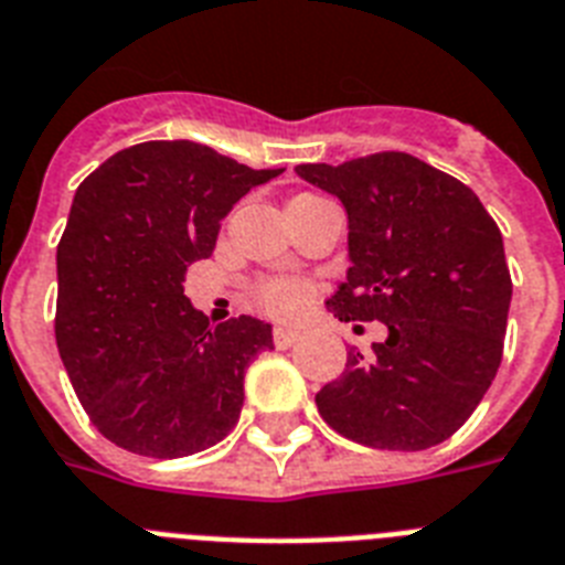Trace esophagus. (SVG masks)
Instances as JSON below:
<instances>
[{
	"instance_id": "34e87169",
	"label": "esophagus",
	"mask_w": 565,
	"mask_h": 565,
	"mask_svg": "<svg viewBox=\"0 0 565 565\" xmlns=\"http://www.w3.org/2000/svg\"><path fill=\"white\" fill-rule=\"evenodd\" d=\"M298 337H301V333H298L296 328H275L273 330L275 348H292L298 342Z\"/></svg>"
}]
</instances>
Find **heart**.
<instances>
[{
    "label": "heart",
    "instance_id": "obj_1",
    "mask_svg": "<svg viewBox=\"0 0 565 565\" xmlns=\"http://www.w3.org/2000/svg\"><path fill=\"white\" fill-rule=\"evenodd\" d=\"M310 301V287L298 278H267L255 287V305L278 319H292Z\"/></svg>",
    "mask_w": 565,
    "mask_h": 565
}]
</instances>
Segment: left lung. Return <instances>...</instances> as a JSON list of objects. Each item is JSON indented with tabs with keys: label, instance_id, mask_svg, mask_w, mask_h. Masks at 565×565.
Listing matches in <instances>:
<instances>
[{
	"label": "left lung",
	"instance_id": "obj_1",
	"mask_svg": "<svg viewBox=\"0 0 565 565\" xmlns=\"http://www.w3.org/2000/svg\"><path fill=\"white\" fill-rule=\"evenodd\" d=\"M348 214V278L328 298L339 322L386 324L316 394L330 429L377 449L447 441L502 362L511 273L502 232L456 177L409 153L298 164Z\"/></svg>",
	"mask_w": 565,
	"mask_h": 565
}]
</instances>
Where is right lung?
Wrapping results in <instances>:
<instances>
[{
	"instance_id": "right-lung-1",
	"label": "right lung",
	"mask_w": 565,
	"mask_h": 565,
	"mask_svg": "<svg viewBox=\"0 0 565 565\" xmlns=\"http://www.w3.org/2000/svg\"><path fill=\"white\" fill-rule=\"evenodd\" d=\"M284 168L252 171L196 141L118 150L81 182L57 243V337L77 401L104 438L182 458L235 429L243 374L273 324H209L182 292L220 220Z\"/></svg>"
}]
</instances>
